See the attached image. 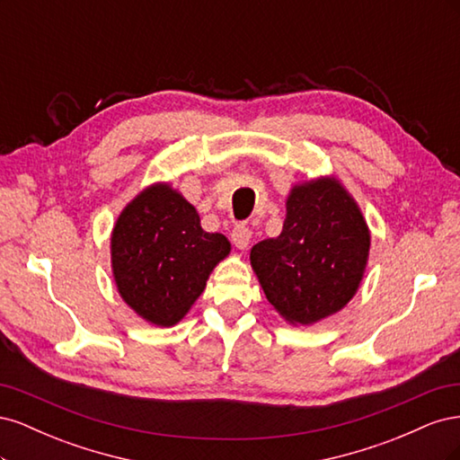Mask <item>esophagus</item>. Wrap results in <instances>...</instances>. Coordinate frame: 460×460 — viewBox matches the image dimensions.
Returning <instances> with one entry per match:
<instances>
[{"label":"esophagus","instance_id":"1","mask_svg":"<svg viewBox=\"0 0 460 460\" xmlns=\"http://www.w3.org/2000/svg\"><path fill=\"white\" fill-rule=\"evenodd\" d=\"M232 243L238 249H245L249 245V240H252V230L245 226H235L232 230Z\"/></svg>","mask_w":460,"mask_h":460}]
</instances>
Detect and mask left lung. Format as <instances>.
<instances>
[{
  "instance_id": "1",
  "label": "left lung",
  "mask_w": 460,
  "mask_h": 460,
  "mask_svg": "<svg viewBox=\"0 0 460 460\" xmlns=\"http://www.w3.org/2000/svg\"><path fill=\"white\" fill-rule=\"evenodd\" d=\"M370 230L358 203L328 174L291 186L280 235L253 245V272L288 324L311 326L347 307L363 282Z\"/></svg>"
}]
</instances>
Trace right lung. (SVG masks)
<instances>
[{"mask_svg":"<svg viewBox=\"0 0 460 460\" xmlns=\"http://www.w3.org/2000/svg\"><path fill=\"white\" fill-rule=\"evenodd\" d=\"M230 242L205 232L198 208L171 182L144 188L111 232V270L119 296L146 323L171 328L198 301Z\"/></svg>","mask_w":460,"mask_h":460,"instance_id":"add662e5","label":"right lung"}]
</instances>
